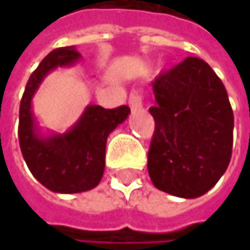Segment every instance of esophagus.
<instances>
[{
    "instance_id": "34e87169",
    "label": "esophagus",
    "mask_w": 250,
    "mask_h": 250,
    "mask_svg": "<svg viewBox=\"0 0 250 250\" xmlns=\"http://www.w3.org/2000/svg\"><path fill=\"white\" fill-rule=\"evenodd\" d=\"M128 105H130L131 111L142 108V95L139 92H131L128 97Z\"/></svg>"
}]
</instances>
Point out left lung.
I'll return each mask as SVG.
<instances>
[{"mask_svg": "<svg viewBox=\"0 0 250 250\" xmlns=\"http://www.w3.org/2000/svg\"><path fill=\"white\" fill-rule=\"evenodd\" d=\"M155 133L147 155L153 185L197 198L225 174L233 147V111L225 85L207 62L187 58L152 82Z\"/></svg>", "mask_w": 250, "mask_h": 250, "instance_id": "obj_1", "label": "left lung"}]
</instances>
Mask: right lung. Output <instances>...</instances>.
I'll return each instance as SVG.
<instances>
[{
  "mask_svg": "<svg viewBox=\"0 0 250 250\" xmlns=\"http://www.w3.org/2000/svg\"><path fill=\"white\" fill-rule=\"evenodd\" d=\"M79 61L75 46L50 52L28 78L20 103L19 140L25 164L42 185L61 194L89 191L100 184L105 168L107 137L130 114L127 105L113 110L86 105L78 122L65 133L40 131L31 108L34 94L49 72L74 66Z\"/></svg>",
  "mask_w": 250,
  "mask_h": 250,
  "instance_id": "right-lung-1",
  "label": "right lung"
}]
</instances>
